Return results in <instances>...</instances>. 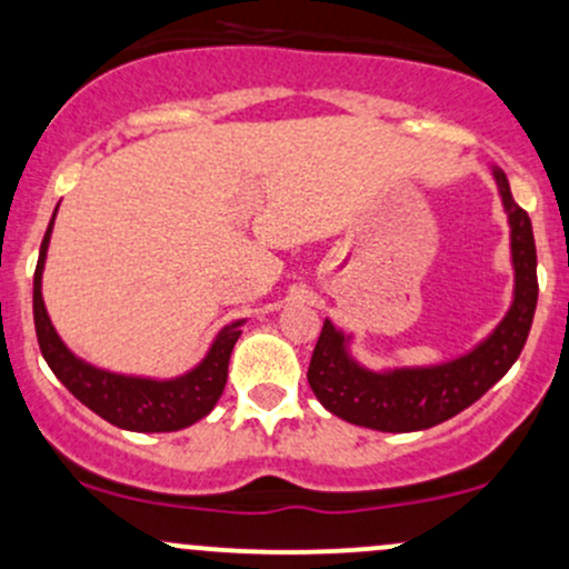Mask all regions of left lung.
Wrapping results in <instances>:
<instances>
[{
	"instance_id": "8db88e82",
	"label": "left lung",
	"mask_w": 569,
	"mask_h": 569,
	"mask_svg": "<svg viewBox=\"0 0 569 569\" xmlns=\"http://www.w3.org/2000/svg\"><path fill=\"white\" fill-rule=\"evenodd\" d=\"M510 219L516 298L507 317L469 356L431 369H399L388 375L366 371L347 356L345 336L326 320L307 380L320 405L347 423L375 431H423L445 423L497 385L521 356L537 309V249L529 213L512 200L507 176L493 168Z\"/></svg>"
}]
</instances>
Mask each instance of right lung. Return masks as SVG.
<instances>
[{"label":"right lung","instance_id":"right-lung-1","mask_svg":"<svg viewBox=\"0 0 569 569\" xmlns=\"http://www.w3.org/2000/svg\"><path fill=\"white\" fill-rule=\"evenodd\" d=\"M51 228L53 219L48 224L46 238H42L40 260L38 268H34L32 303L40 352L46 363L51 366L53 375L91 412L127 431H179L192 426L194 420L206 418L219 401V396H222L224 382H228L230 352H233V345L241 336V331H238L241 322L224 328L213 341L203 363L189 371L187 377H179V380H138V377H121L94 369V366L78 360L62 345L51 320H48L46 303H42L40 279L48 241H51Z\"/></svg>","mask_w":569,"mask_h":569}]
</instances>
